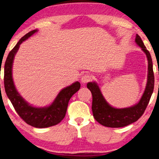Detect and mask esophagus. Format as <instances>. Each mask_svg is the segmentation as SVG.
Instances as JSON below:
<instances>
[{
	"label": "esophagus",
	"mask_w": 159,
	"mask_h": 159,
	"mask_svg": "<svg viewBox=\"0 0 159 159\" xmlns=\"http://www.w3.org/2000/svg\"><path fill=\"white\" fill-rule=\"evenodd\" d=\"M81 83H83V84H85V83H87L88 82H89V80H91V76L90 74H88V73H86L85 74H83L82 77H81Z\"/></svg>",
	"instance_id": "34e87169"
}]
</instances>
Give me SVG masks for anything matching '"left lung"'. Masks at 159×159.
Wrapping results in <instances>:
<instances>
[{"mask_svg": "<svg viewBox=\"0 0 159 159\" xmlns=\"http://www.w3.org/2000/svg\"><path fill=\"white\" fill-rule=\"evenodd\" d=\"M135 42L146 54L148 60V73L146 87L143 96L136 104L128 108H116L106 102L96 82H89L87 88L92 95V110L94 119L103 126L120 128L134 123L142 116L148 106L154 91V76L151 55L148 51L140 37L137 34Z\"/></svg>", "mask_w": 159, "mask_h": 159, "instance_id": "obj_1", "label": "left lung"}]
</instances>
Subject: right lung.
Wrapping results in <instances>:
<instances>
[{
  "label": "right lung",
  "mask_w": 159,
  "mask_h": 159,
  "mask_svg": "<svg viewBox=\"0 0 159 159\" xmlns=\"http://www.w3.org/2000/svg\"><path fill=\"white\" fill-rule=\"evenodd\" d=\"M38 30H33L19 40L6 59L4 66V85L7 97L17 113L28 125L36 128H47L56 125L65 117L69 101L80 88L76 81L63 88L57 95L51 105L46 107H35L29 104L16 90L12 78V65L14 56L19 50L20 44L29 38Z\"/></svg>",
  "instance_id": "right-lung-1"
}]
</instances>
